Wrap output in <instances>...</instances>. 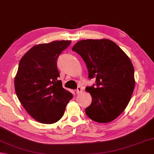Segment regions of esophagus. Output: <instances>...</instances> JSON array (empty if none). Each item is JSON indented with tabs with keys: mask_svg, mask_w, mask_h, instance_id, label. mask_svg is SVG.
Wrapping results in <instances>:
<instances>
[{
	"mask_svg": "<svg viewBox=\"0 0 154 154\" xmlns=\"http://www.w3.org/2000/svg\"><path fill=\"white\" fill-rule=\"evenodd\" d=\"M83 87L81 86H78V88H77V90H76V93L77 94H80L83 91Z\"/></svg>",
	"mask_w": 154,
	"mask_h": 154,
	"instance_id": "esophagus-1",
	"label": "esophagus"
}]
</instances>
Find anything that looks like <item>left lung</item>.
I'll list each match as a JSON object with an SVG mask.
<instances>
[{"label": "left lung", "mask_w": 154, "mask_h": 154, "mask_svg": "<svg viewBox=\"0 0 154 154\" xmlns=\"http://www.w3.org/2000/svg\"><path fill=\"white\" fill-rule=\"evenodd\" d=\"M72 50L85 61L89 78L96 79L97 86L86 88L92 97V103L85 109L87 116L97 123L111 122L125 111L134 91L131 60L107 39L81 40Z\"/></svg>", "instance_id": "obj_1"}]
</instances>
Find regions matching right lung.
<instances>
[{
	"label": "right lung",
	"instance_id": "obj_1",
	"mask_svg": "<svg viewBox=\"0 0 154 154\" xmlns=\"http://www.w3.org/2000/svg\"><path fill=\"white\" fill-rule=\"evenodd\" d=\"M71 41H54L34 45L19 62L14 89L25 111L37 122L56 123L73 96L62 87L57 57Z\"/></svg>",
	"mask_w": 154,
	"mask_h": 154
}]
</instances>
